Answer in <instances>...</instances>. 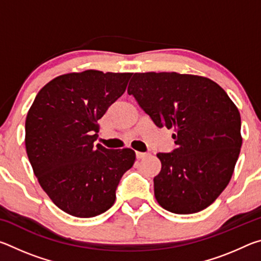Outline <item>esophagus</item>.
<instances>
[{
  "instance_id": "1",
  "label": "esophagus",
  "mask_w": 261,
  "mask_h": 261,
  "mask_svg": "<svg viewBox=\"0 0 261 261\" xmlns=\"http://www.w3.org/2000/svg\"><path fill=\"white\" fill-rule=\"evenodd\" d=\"M148 155L147 153H143V152H136V156H137V159H144V158H146Z\"/></svg>"
}]
</instances>
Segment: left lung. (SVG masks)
<instances>
[{
	"label": "left lung",
	"instance_id": "obj_1",
	"mask_svg": "<svg viewBox=\"0 0 261 261\" xmlns=\"http://www.w3.org/2000/svg\"><path fill=\"white\" fill-rule=\"evenodd\" d=\"M159 127L174 129L176 148L158 153L160 206L176 214L205 210L230 180L242 146L241 115L211 79L177 72L135 73L127 87Z\"/></svg>",
	"mask_w": 261,
	"mask_h": 261
}]
</instances>
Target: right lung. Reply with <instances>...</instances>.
<instances>
[{
    "mask_svg": "<svg viewBox=\"0 0 261 261\" xmlns=\"http://www.w3.org/2000/svg\"><path fill=\"white\" fill-rule=\"evenodd\" d=\"M132 73L86 70L62 74L35 96L25 122V146L51 201L77 218H93L114 205L123 174L134 166L131 148L94 144L98 121L124 93Z\"/></svg>",
    "mask_w": 261,
    "mask_h": 261,
    "instance_id": "right-lung-1",
    "label": "right lung"
}]
</instances>
